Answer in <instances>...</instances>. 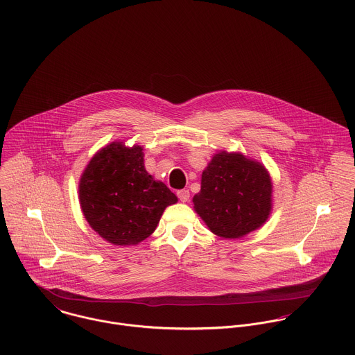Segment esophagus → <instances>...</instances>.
Instances as JSON below:
<instances>
[{"label": "esophagus", "instance_id": "obj_1", "mask_svg": "<svg viewBox=\"0 0 355 355\" xmlns=\"http://www.w3.org/2000/svg\"><path fill=\"white\" fill-rule=\"evenodd\" d=\"M178 197L182 202H187V201H190V191L189 190H180V191H178Z\"/></svg>", "mask_w": 355, "mask_h": 355}]
</instances>
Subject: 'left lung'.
<instances>
[{
	"label": "left lung",
	"mask_w": 355,
	"mask_h": 355,
	"mask_svg": "<svg viewBox=\"0 0 355 355\" xmlns=\"http://www.w3.org/2000/svg\"><path fill=\"white\" fill-rule=\"evenodd\" d=\"M193 202L214 235L243 238L270 214V176L261 162L241 153H217L202 172L201 191Z\"/></svg>",
	"instance_id": "left-lung-1"
}]
</instances>
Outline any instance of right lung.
Masks as SVG:
<instances>
[{
  "mask_svg": "<svg viewBox=\"0 0 355 355\" xmlns=\"http://www.w3.org/2000/svg\"><path fill=\"white\" fill-rule=\"evenodd\" d=\"M144 149L121 142L105 146L87 164L79 182V201L90 227L109 243L132 246L154 232L166 206L178 197L154 180Z\"/></svg>",
  "mask_w": 355,
  "mask_h": 355,
  "instance_id": "1",
  "label": "right lung"
}]
</instances>
